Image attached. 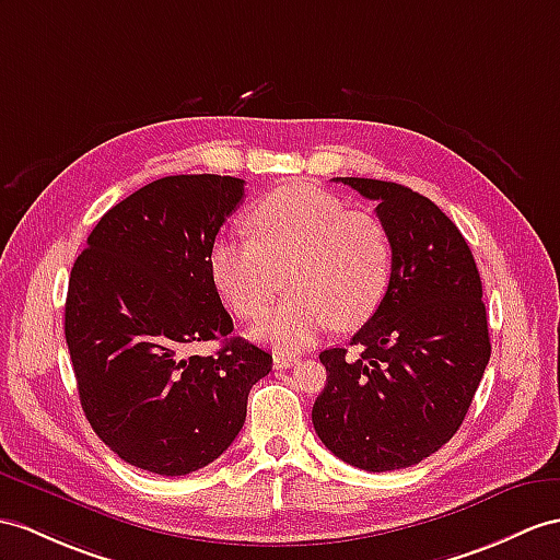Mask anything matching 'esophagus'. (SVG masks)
<instances>
[{
	"label": "esophagus",
	"instance_id": "obj_1",
	"mask_svg": "<svg viewBox=\"0 0 560 560\" xmlns=\"http://www.w3.org/2000/svg\"><path fill=\"white\" fill-rule=\"evenodd\" d=\"M296 363H299V359L292 357V353H276V357H272V365H276L278 371H282V368L296 365Z\"/></svg>",
	"mask_w": 560,
	"mask_h": 560
}]
</instances>
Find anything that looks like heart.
<instances>
[{
    "instance_id": "1",
    "label": "heart",
    "mask_w": 560,
    "mask_h": 560,
    "mask_svg": "<svg viewBox=\"0 0 560 560\" xmlns=\"http://www.w3.org/2000/svg\"><path fill=\"white\" fill-rule=\"evenodd\" d=\"M252 240L218 237L209 272L235 316H264L280 290L292 292L254 327L280 349H304L335 325L351 330L373 316L392 276V242L380 218L311 185L280 187L247 215Z\"/></svg>"
}]
</instances>
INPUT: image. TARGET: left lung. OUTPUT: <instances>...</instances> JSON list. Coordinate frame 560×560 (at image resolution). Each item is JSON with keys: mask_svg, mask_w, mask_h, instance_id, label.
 Segmentation results:
<instances>
[{"mask_svg": "<svg viewBox=\"0 0 560 560\" xmlns=\"http://www.w3.org/2000/svg\"><path fill=\"white\" fill-rule=\"evenodd\" d=\"M377 201L392 242L383 302L351 345L320 353L325 389L313 404L320 442L349 466H416L454 438L492 353L472 252L438 203L397 183L335 177Z\"/></svg>", "mask_w": 560, "mask_h": 560, "instance_id": "1", "label": "left lung"}]
</instances>
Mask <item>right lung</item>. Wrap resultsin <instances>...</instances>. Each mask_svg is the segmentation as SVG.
I'll return each instance as SVG.
<instances>
[{
    "mask_svg": "<svg viewBox=\"0 0 560 560\" xmlns=\"http://www.w3.org/2000/svg\"><path fill=\"white\" fill-rule=\"evenodd\" d=\"M244 197L230 175H168L102 215L75 258L66 345L100 440L147 472H195L235 442L268 351L233 337L209 272L218 230ZM211 338L213 358L191 349Z\"/></svg>",
    "mask_w": 560,
    "mask_h": 560,
    "instance_id": "1",
    "label": "right lung"
}]
</instances>
